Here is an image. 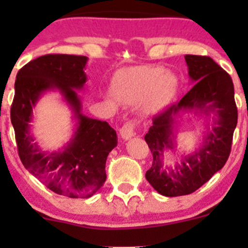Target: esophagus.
Instances as JSON below:
<instances>
[{"mask_svg":"<svg viewBox=\"0 0 248 248\" xmlns=\"http://www.w3.org/2000/svg\"><path fill=\"white\" fill-rule=\"evenodd\" d=\"M120 134L124 140L131 139L136 136V121H128L120 128Z\"/></svg>","mask_w":248,"mask_h":248,"instance_id":"esophagus-1","label":"esophagus"}]
</instances>
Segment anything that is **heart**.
Masks as SVG:
<instances>
[{"label": "heart", "instance_id": "b5f03b06", "mask_svg": "<svg viewBox=\"0 0 248 248\" xmlns=\"http://www.w3.org/2000/svg\"><path fill=\"white\" fill-rule=\"evenodd\" d=\"M176 78L162 67L138 66L119 72L111 82V93L124 103L145 98L147 109L162 108L176 89Z\"/></svg>", "mask_w": 248, "mask_h": 248}]
</instances>
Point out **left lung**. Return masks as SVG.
I'll return each instance as SVG.
<instances>
[{"label":"left lung","instance_id":"1","mask_svg":"<svg viewBox=\"0 0 248 248\" xmlns=\"http://www.w3.org/2000/svg\"><path fill=\"white\" fill-rule=\"evenodd\" d=\"M188 76L194 85L181 101L171 104L152 119L145 141L152 154V166L146 180L159 194L179 197L193 193L223 168L232 149V133L237 124L234 85L231 76L211 57L186 55ZM213 117L212 129L198 150L182 156L180 163L170 167L163 163L164 152L174 149L173 131L184 112Z\"/></svg>","mask_w":248,"mask_h":248}]
</instances>
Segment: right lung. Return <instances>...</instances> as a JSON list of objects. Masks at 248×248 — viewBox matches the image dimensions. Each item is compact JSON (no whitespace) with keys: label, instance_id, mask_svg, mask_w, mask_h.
I'll return each mask as SVG.
<instances>
[{"label":"right lung","instance_id":"1","mask_svg":"<svg viewBox=\"0 0 248 248\" xmlns=\"http://www.w3.org/2000/svg\"><path fill=\"white\" fill-rule=\"evenodd\" d=\"M86 56L50 54L25 64L16 74L11 108L19 157L32 175L49 189L69 198H90L106 182V162L117 145L108 122L85 116L77 91L87 77ZM56 89L74 111L76 129L72 139L54 153H44L34 141L29 122L33 108L46 91Z\"/></svg>","mask_w":248,"mask_h":248}]
</instances>
